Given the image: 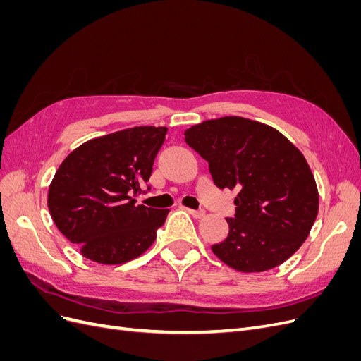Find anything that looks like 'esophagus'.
Returning a JSON list of instances; mask_svg holds the SVG:
<instances>
[{
    "label": "esophagus",
    "mask_w": 361,
    "mask_h": 361,
    "mask_svg": "<svg viewBox=\"0 0 361 361\" xmlns=\"http://www.w3.org/2000/svg\"><path fill=\"white\" fill-rule=\"evenodd\" d=\"M188 214H191L194 218H202L204 215L203 209H187Z\"/></svg>",
    "instance_id": "obj_1"
}]
</instances>
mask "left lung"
I'll return each mask as SVG.
<instances>
[{
	"instance_id": "obj_1",
	"label": "left lung",
	"mask_w": 361,
	"mask_h": 361,
	"mask_svg": "<svg viewBox=\"0 0 361 361\" xmlns=\"http://www.w3.org/2000/svg\"><path fill=\"white\" fill-rule=\"evenodd\" d=\"M185 141L209 164L218 188L238 190L228 233L211 248L231 268L262 272L289 259L309 236L319 195L307 161L277 129L244 117L206 120Z\"/></svg>"
}]
</instances>
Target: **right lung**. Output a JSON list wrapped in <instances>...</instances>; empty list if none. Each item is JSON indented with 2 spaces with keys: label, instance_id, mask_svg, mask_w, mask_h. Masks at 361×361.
<instances>
[{
  "label": "right lung",
  "instance_id": "add662e5",
  "mask_svg": "<svg viewBox=\"0 0 361 361\" xmlns=\"http://www.w3.org/2000/svg\"><path fill=\"white\" fill-rule=\"evenodd\" d=\"M166 134L167 128L125 129L87 141L60 164L49 185V214L84 257L118 265L154 244L169 209L137 204L135 197Z\"/></svg>",
  "mask_w": 361,
  "mask_h": 361
}]
</instances>
